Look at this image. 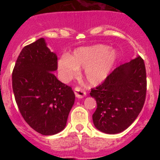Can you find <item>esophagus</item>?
Masks as SVG:
<instances>
[{
    "instance_id": "1",
    "label": "esophagus",
    "mask_w": 160,
    "mask_h": 160,
    "mask_svg": "<svg viewBox=\"0 0 160 160\" xmlns=\"http://www.w3.org/2000/svg\"><path fill=\"white\" fill-rule=\"evenodd\" d=\"M74 94L76 95L77 98H81L86 95V92H84L81 88L76 87L74 88Z\"/></svg>"
}]
</instances>
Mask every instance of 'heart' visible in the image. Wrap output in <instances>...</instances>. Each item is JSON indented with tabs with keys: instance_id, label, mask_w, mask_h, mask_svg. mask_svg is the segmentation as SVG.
<instances>
[{
	"instance_id": "1",
	"label": "heart",
	"mask_w": 160,
	"mask_h": 160,
	"mask_svg": "<svg viewBox=\"0 0 160 160\" xmlns=\"http://www.w3.org/2000/svg\"><path fill=\"white\" fill-rule=\"evenodd\" d=\"M117 52L108 46L98 44L81 47L71 56H64L58 62L60 77L63 81L71 80L84 68V76L92 86L102 83L108 78L117 61Z\"/></svg>"
}]
</instances>
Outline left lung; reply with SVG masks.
<instances>
[{
  "mask_svg": "<svg viewBox=\"0 0 160 160\" xmlns=\"http://www.w3.org/2000/svg\"><path fill=\"white\" fill-rule=\"evenodd\" d=\"M146 68L138 56L116 68L102 84L91 89L96 101L95 128L107 134L124 131L137 118L146 98Z\"/></svg>",
  "mask_w": 160,
  "mask_h": 160,
  "instance_id": "left-lung-1",
  "label": "left lung"
}]
</instances>
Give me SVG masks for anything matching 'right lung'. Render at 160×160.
<instances>
[{"label": "right lung", "instance_id": "obj_1", "mask_svg": "<svg viewBox=\"0 0 160 160\" xmlns=\"http://www.w3.org/2000/svg\"><path fill=\"white\" fill-rule=\"evenodd\" d=\"M58 58L40 38L22 49L12 74V90L23 119L33 129L52 135L65 128L74 103L72 88L56 78Z\"/></svg>", "mask_w": 160, "mask_h": 160}]
</instances>
